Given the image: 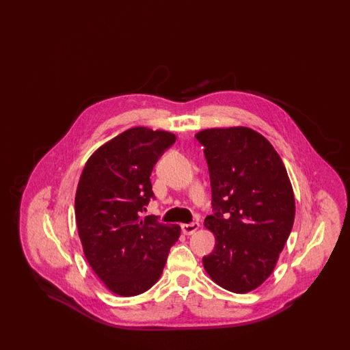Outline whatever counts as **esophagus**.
<instances>
[{"mask_svg":"<svg viewBox=\"0 0 350 350\" xmlns=\"http://www.w3.org/2000/svg\"><path fill=\"white\" fill-rule=\"evenodd\" d=\"M200 228V223H189V224H181V230L185 234H193L197 232Z\"/></svg>","mask_w":350,"mask_h":350,"instance_id":"34e87169","label":"esophagus"}]
</instances>
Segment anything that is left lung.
I'll use <instances>...</instances> for the list:
<instances>
[{"mask_svg":"<svg viewBox=\"0 0 350 350\" xmlns=\"http://www.w3.org/2000/svg\"><path fill=\"white\" fill-rule=\"evenodd\" d=\"M208 164L214 215L204 227L215 248L202 262L220 287L245 294L267 281L291 232L295 198L282 159L243 126L196 133Z\"/></svg>","mask_w":350,"mask_h":350,"instance_id":"1","label":"left lung"}]
</instances>
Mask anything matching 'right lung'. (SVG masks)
Instances as JSON below:
<instances>
[{
  "label": "right lung",
  "mask_w": 350,
  "mask_h": 350,
  "mask_svg": "<svg viewBox=\"0 0 350 350\" xmlns=\"http://www.w3.org/2000/svg\"><path fill=\"white\" fill-rule=\"evenodd\" d=\"M176 135L133 127L88 159L75 197L83 254L107 290L135 297L159 281L178 224L142 217L153 197L150 176Z\"/></svg>",
  "instance_id": "add662e5"
}]
</instances>
